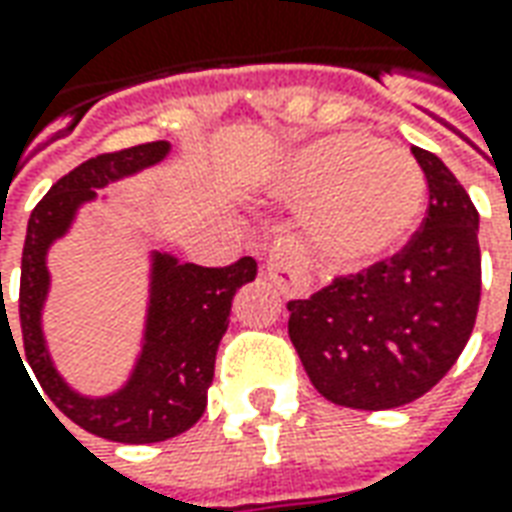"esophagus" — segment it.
<instances>
[{
  "label": "esophagus",
  "instance_id": "obj_1",
  "mask_svg": "<svg viewBox=\"0 0 512 512\" xmlns=\"http://www.w3.org/2000/svg\"><path fill=\"white\" fill-rule=\"evenodd\" d=\"M266 271L268 277H271V282H274L280 291L288 293V296H299V293L307 291L305 271L296 263V257H293L291 252H285V249H280V252H274V255L268 257Z\"/></svg>",
  "mask_w": 512,
  "mask_h": 512
}]
</instances>
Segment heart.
Returning a JSON list of instances; mask_svg holds the SVG:
<instances>
[{"instance_id":"1","label":"heart","mask_w":512,"mask_h":512,"mask_svg":"<svg viewBox=\"0 0 512 512\" xmlns=\"http://www.w3.org/2000/svg\"><path fill=\"white\" fill-rule=\"evenodd\" d=\"M274 194L302 207L310 244L335 266H371L416 230L427 182L416 160L363 132H335L282 160Z\"/></svg>"}]
</instances>
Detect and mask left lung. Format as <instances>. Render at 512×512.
Segmentation results:
<instances>
[{
    "label": "left lung",
    "instance_id": "1",
    "mask_svg": "<svg viewBox=\"0 0 512 512\" xmlns=\"http://www.w3.org/2000/svg\"><path fill=\"white\" fill-rule=\"evenodd\" d=\"M430 207L391 260L288 302V335L332 405L391 410L435 388L466 349L480 307V216L438 155L413 146Z\"/></svg>",
    "mask_w": 512,
    "mask_h": 512
}]
</instances>
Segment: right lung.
I'll return each instance as SVG.
<instances>
[{"mask_svg":"<svg viewBox=\"0 0 512 512\" xmlns=\"http://www.w3.org/2000/svg\"><path fill=\"white\" fill-rule=\"evenodd\" d=\"M169 152V141H152L85 160L35 205L24 238L19 316L27 363L63 416L116 443L169 441L202 418L216 352L230 324L232 296L257 274L252 257L205 268L180 263L169 252H152L144 343L127 382L107 396H85L63 380L49 355L41 321L52 282L46 266L49 246L71 230L77 210L94 202L99 188L155 166Z\"/></svg>","mask_w":512,"mask_h":512,"instance_id":"right-lung-1","label":"right lung"}]
</instances>
